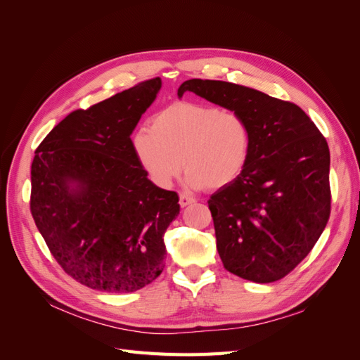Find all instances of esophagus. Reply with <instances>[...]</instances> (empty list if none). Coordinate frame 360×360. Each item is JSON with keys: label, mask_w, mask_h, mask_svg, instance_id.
Segmentation results:
<instances>
[{"label": "esophagus", "mask_w": 360, "mask_h": 360, "mask_svg": "<svg viewBox=\"0 0 360 360\" xmlns=\"http://www.w3.org/2000/svg\"><path fill=\"white\" fill-rule=\"evenodd\" d=\"M180 205L181 207H188L189 204H192V202H195V200L192 198V197H189V195H184V193H181L180 195Z\"/></svg>", "instance_id": "esophagus-1"}]
</instances>
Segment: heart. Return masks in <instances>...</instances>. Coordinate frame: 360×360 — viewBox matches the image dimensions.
Here are the masks:
<instances>
[{"mask_svg": "<svg viewBox=\"0 0 360 360\" xmlns=\"http://www.w3.org/2000/svg\"><path fill=\"white\" fill-rule=\"evenodd\" d=\"M132 144L158 186L169 188L184 165L192 188L221 189L245 171L252 135L240 114L181 101L156 112L151 127H139Z\"/></svg>", "mask_w": 360, "mask_h": 360, "instance_id": "b5f03b06", "label": "heart"}]
</instances>
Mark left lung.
I'll return each mask as SVG.
<instances>
[{"label": "left lung", "instance_id": "obj_1", "mask_svg": "<svg viewBox=\"0 0 360 360\" xmlns=\"http://www.w3.org/2000/svg\"><path fill=\"white\" fill-rule=\"evenodd\" d=\"M188 91L240 114L252 135L240 177L209 200L224 267L258 284L284 278L329 221L328 143L297 105L263 91L209 79L184 81L177 96Z\"/></svg>", "mask_w": 360, "mask_h": 360}]
</instances>
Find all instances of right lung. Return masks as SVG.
Here are the masks:
<instances>
[{
    "label": "right lung",
    "mask_w": 360,
    "mask_h": 360,
    "mask_svg": "<svg viewBox=\"0 0 360 360\" xmlns=\"http://www.w3.org/2000/svg\"><path fill=\"white\" fill-rule=\"evenodd\" d=\"M162 79L141 82L53 127L31 165V214L68 275L106 292L148 285L165 264L179 195L158 188L130 135Z\"/></svg>",
    "instance_id": "add662e5"
}]
</instances>
